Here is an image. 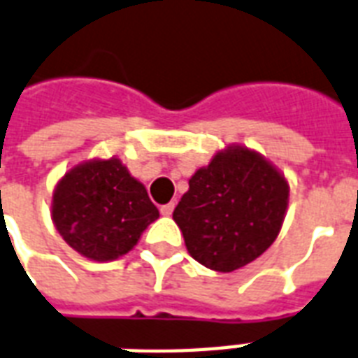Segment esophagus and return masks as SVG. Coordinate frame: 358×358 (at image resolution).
Masks as SVG:
<instances>
[{
  "label": "esophagus",
  "mask_w": 358,
  "mask_h": 358,
  "mask_svg": "<svg viewBox=\"0 0 358 358\" xmlns=\"http://www.w3.org/2000/svg\"><path fill=\"white\" fill-rule=\"evenodd\" d=\"M173 210H174V203L163 204V206H161V214H163V215H171V214H173Z\"/></svg>",
  "instance_id": "1"
}]
</instances>
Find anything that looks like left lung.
Returning a JSON list of instances; mask_svg holds the SVG:
<instances>
[{
    "label": "left lung",
    "instance_id": "left-lung-1",
    "mask_svg": "<svg viewBox=\"0 0 358 358\" xmlns=\"http://www.w3.org/2000/svg\"><path fill=\"white\" fill-rule=\"evenodd\" d=\"M287 204L285 176L259 152L233 144L191 176L173 220L191 257L210 270L233 272L272 245Z\"/></svg>",
    "mask_w": 358,
    "mask_h": 358
}]
</instances>
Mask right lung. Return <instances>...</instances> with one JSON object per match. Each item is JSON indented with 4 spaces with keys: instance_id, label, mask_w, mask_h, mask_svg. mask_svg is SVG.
Instances as JSON below:
<instances>
[{
    "instance_id": "add662e5",
    "label": "right lung",
    "mask_w": 358,
    "mask_h": 358,
    "mask_svg": "<svg viewBox=\"0 0 358 358\" xmlns=\"http://www.w3.org/2000/svg\"><path fill=\"white\" fill-rule=\"evenodd\" d=\"M159 217L148 191L118 157L90 159L65 173L52 195V222L82 257L106 263L129 253Z\"/></svg>"
}]
</instances>
